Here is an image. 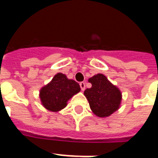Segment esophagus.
Masks as SVG:
<instances>
[{"instance_id":"obj_1","label":"esophagus","mask_w":158,"mask_h":158,"mask_svg":"<svg viewBox=\"0 0 158 158\" xmlns=\"http://www.w3.org/2000/svg\"><path fill=\"white\" fill-rule=\"evenodd\" d=\"M80 86L81 89V91H85V82H81Z\"/></svg>"}]
</instances>
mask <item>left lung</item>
<instances>
[{
	"instance_id": "8db88e82",
	"label": "left lung",
	"mask_w": 158,
	"mask_h": 158,
	"mask_svg": "<svg viewBox=\"0 0 158 158\" xmlns=\"http://www.w3.org/2000/svg\"><path fill=\"white\" fill-rule=\"evenodd\" d=\"M89 82L92 84V87L86 89L84 95L95 115L105 118L120 108L122 93L105 75L97 73L89 78Z\"/></svg>"
}]
</instances>
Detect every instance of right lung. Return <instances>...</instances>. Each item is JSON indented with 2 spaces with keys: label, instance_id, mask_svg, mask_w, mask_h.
Here are the masks:
<instances>
[{
  "label": "right lung",
  "instance_id": "obj_1",
  "mask_svg": "<svg viewBox=\"0 0 158 158\" xmlns=\"http://www.w3.org/2000/svg\"><path fill=\"white\" fill-rule=\"evenodd\" d=\"M80 91L79 84L69 79L64 73H58L51 81L40 89L39 96L41 104L46 109L58 112L65 108L68 101Z\"/></svg>",
  "mask_w": 158,
  "mask_h": 158
}]
</instances>
